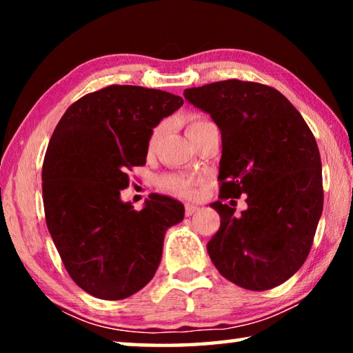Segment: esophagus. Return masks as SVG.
<instances>
[{
  "mask_svg": "<svg viewBox=\"0 0 353 353\" xmlns=\"http://www.w3.org/2000/svg\"><path fill=\"white\" fill-rule=\"evenodd\" d=\"M198 212H199V207L191 205V204L185 205V214H187V216H191V214H194V213H198Z\"/></svg>",
  "mask_w": 353,
  "mask_h": 353,
  "instance_id": "1",
  "label": "esophagus"
}]
</instances>
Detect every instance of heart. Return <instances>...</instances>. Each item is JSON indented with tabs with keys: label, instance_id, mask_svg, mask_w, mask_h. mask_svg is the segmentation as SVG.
I'll use <instances>...</instances> for the list:
<instances>
[{
	"label": "heart",
	"instance_id": "1",
	"mask_svg": "<svg viewBox=\"0 0 353 353\" xmlns=\"http://www.w3.org/2000/svg\"><path fill=\"white\" fill-rule=\"evenodd\" d=\"M208 121L207 118L199 117V115H191L187 119V134L188 137L193 135L196 130H199L201 128L207 126ZM160 134H162V126H157L154 130L151 137H149V149H152L155 143H157ZM201 183V179L191 177L187 174H163L159 179V185L160 188L168 191L171 194L181 196V198L185 199H193L198 194V187Z\"/></svg>",
	"mask_w": 353,
	"mask_h": 353
}]
</instances>
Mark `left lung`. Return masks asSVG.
<instances>
[{
    "label": "left lung",
    "mask_w": 353,
    "mask_h": 353,
    "mask_svg": "<svg viewBox=\"0 0 353 353\" xmlns=\"http://www.w3.org/2000/svg\"><path fill=\"white\" fill-rule=\"evenodd\" d=\"M185 99L210 113L223 139L219 199L248 194V208L210 204L221 225L207 243L223 277L250 291L279 286L307 260L324 190L318 143L276 88L229 79L187 88Z\"/></svg>",
    "instance_id": "obj_1"
}]
</instances>
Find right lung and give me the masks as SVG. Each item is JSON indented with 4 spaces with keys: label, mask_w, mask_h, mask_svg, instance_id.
Wrapping results in <instances>:
<instances>
[{
    "label": "right lung",
    "mask_w": 353,
    "mask_h": 353,
    "mask_svg": "<svg viewBox=\"0 0 353 353\" xmlns=\"http://www.w3.org/2000/svg\"><path fill=\"white\" fill-rule=\"evenodd\" d=\"M183 104L176 94L107 85L71 104L48 145L41 191L46 225L74 283L121 301L151 282L168 227L185 208L151 194L143 210L119 199L128 172L146 163L152 129Z\"/></svg>",
    "instance_id": "1"
}]
</instances>
